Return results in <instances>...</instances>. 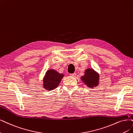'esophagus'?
Returning <instances> with one entry per match:
<instances>
[{
    "label": "esophagus",
    "mask_w": 133,
    "mask_h": 133,
    "mask_svg": "<svg viewBox=\"0 0 133 133\" xmlns=\"http://www.w3.org/2000/svg\"><path fill=\"white\" fill-rule=\"evenodd\" d=\"M76 73H71V74H70V76H71V77H76Z\"/></svg>",
    "instance_id": "esophagus-1"
}]
</instances>
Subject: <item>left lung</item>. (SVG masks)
Segmentation results:
<instances>
[{
  "mask_svg": "<svg viewBox=\"0 0 133 133\" xmlns=\"http://www.w3.org/2000/svg\"><path fill=\"white\" fill-rule=\"evenodd\" d=\"M84 84L89 88L97 87L99 83V75L91 68L85 71L84 75L81 78Z\"/></svg>",
  "mask_w": 133,
  "mask_h": 133,
  "instance_id": "8db88e82",
  "label": "left lung"
}]
</instances>
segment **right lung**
Returning a JSON list of instances; mask_svg holds the SVG:
<instances>
[{
	"label": "right lung",
	"mask_w": 133,
	"mask_h": 133,
	"mask_svg": "<svg viewBox=\"0 0 133 133\" xmlns=\"http://www.w3.org/2000/svg\"><path fill=\"white\" fill-rule=\"evenodd\" d=\"M64 75L56 71L51 69L48 70L43 78V87L45 89L50 91L56 89L60 84Z\"/></svg>",
	"instance_id": "right-lung-1"
}]
</instances>
